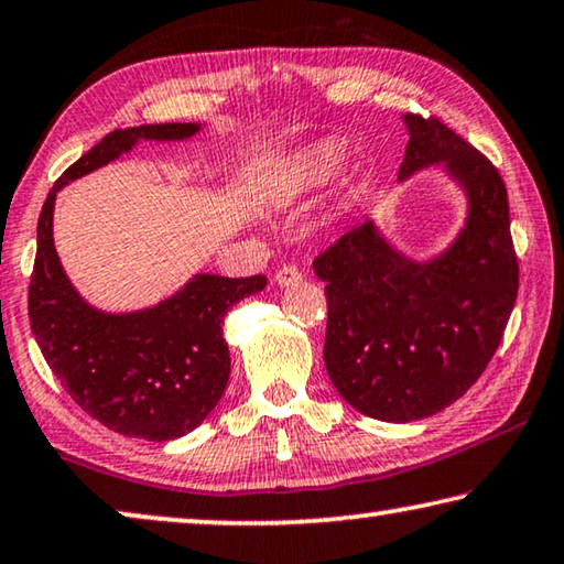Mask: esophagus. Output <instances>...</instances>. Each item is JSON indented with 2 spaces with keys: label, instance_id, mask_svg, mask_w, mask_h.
<instances>
[{
  "label": "esophagus",
  "instance_id": "34e87169",
  "mask_svg": "<svg viewBox=\"0 0 564 564\" xmlns=\"http://www.w3.org/2000/svg\"><path fill=\"white\" fill-rule=\"evenodd\" d=\"M300 280H302V270L294 264H284L274 274V282L280 284V288H290V284H297Z\"/></svg>",
  "mask_w": 564,
  "mask_h": 564
}]
</instances>
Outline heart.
<instances>
[{
    "label": "heart",
    "instance_id": "b5f03b06",
    "mask_svg": "<svg viewBox=\"0 0 564 564\" xmlns=\"http://www.w3.org/2000/svg\"><path fill=\"white\" fill-rule=\"evenodd\" d=\"M337 161H340V151L335 145H310V149H305L294 159L290 173L282 181V188L276 192V198L288 202V198H294L297 194L307 192V188L323 184L337 166Z\"/></svg>",
    "mask_w": 564,
    "mask_h": 564
}]
</instances>
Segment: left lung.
<instances>
[{"label":"left lung","instance_id":"obj_1","mask_svg":"<svg viewBox=\"0 0 564 564\" xmlns=\"http://www.w3.org/2000/svg\"><path fill=\"white\" fill-rule=\"evenodd\" d=\"M401 176L446 163L469 196L458 239L431 262L393 252L372 221L319 252L325 368L360 413L409 423L458 401L487 370L512 315L519 262L507 186L494 163L436 116H409Z\"/></svg>","mask_w":564,"mask_h":564}]
</instances>
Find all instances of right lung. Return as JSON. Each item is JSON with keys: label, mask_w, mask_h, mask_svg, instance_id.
Listing matches in <instances>:
<instances>
[{"label": "right lung", "mask_w": 564, "mask_h": 564, "mask_svg": "<svg viewBox=\"0 0 564 564\" xmlns=\"http://www.w3.org/2000/svg\"><path fill=\"white\" fill-rule=\"evenodd\" d=\"M196 123H159L112 131L55 181L37 221L30 276V325L50 370L80 409L102 426L133 438L171 441L202 423L229 380L227 310L262 292L264 274H196L151 310L108 315L90 307L67 280L52 245L59 188L106 166L138 141H184Z\"/></svg>", "instance_id": "right-lung-1"}]
</instances>
